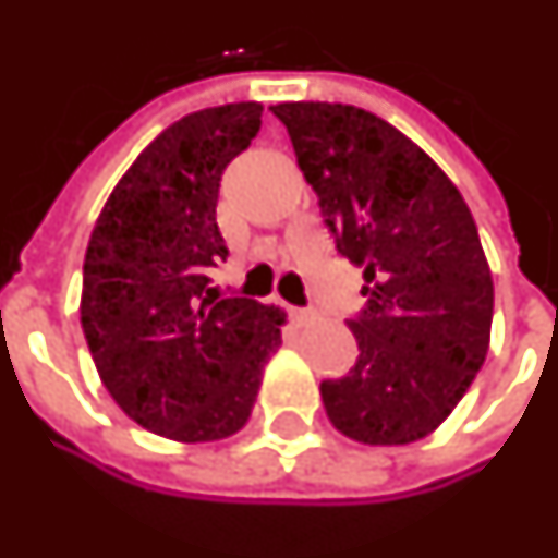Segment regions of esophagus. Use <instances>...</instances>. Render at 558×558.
I'll list each match as a JSON object with an SVG mask.
<instances>
[{
  "label": "esophagus",
  "instance_id": "obj_1",
  "mask_svg": "<svg viewBox=\"0 0 558 558\" xmlns=\"http://www.w3.org/2000/svg\"><path fill=\"white\" fill-rule=\"evenodd\" d=\"M287 311H290V317L295 319L299 326H302V323H311V319L317 317V314H314V307H287Z\"/></svg>",
  "mask_w": 558,
  "mask_h": 558
}]
</instances>
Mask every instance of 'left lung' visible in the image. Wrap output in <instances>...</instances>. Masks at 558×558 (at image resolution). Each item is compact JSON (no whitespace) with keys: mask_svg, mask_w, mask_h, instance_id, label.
<instances>
[{"mask_svg":"<svg viewBox=\"0 0 558 558\" xmlns=\"http://www.w3.org/2000/svg\"><path fill=\"white\" fill-rule=\"evenodd\" d=\"M271 111L368 295L347 323L360 360L319 384L323 408L353 441H420L453 414L489 350L493 275L474 217L438 162L372 111L338 102Z\"/></svg>","mask_w":558,"mask_h":558,"instance_id":"obj_1","label":"left lung"}]
</instances>
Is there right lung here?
I'll return each mask as SVG.
<instances>
[{"instance_id":"1","label":"right lung","mask_w":558,"mask_h":558,"mask_svg":"<svg viewBox=\"0 0 558 558\" xmlns=\"http://www.w3.org/2000/svg\"><path fill=\"white\" fill-rule=\"evenodd\" d=\"M259 126V102L181 117L120 178L89 235L81 326L96 372L123 414L171 441L235 435L280 347V307L220 299L205 275L229 256L220 178Z\"/></svg>"}]
</instances>
